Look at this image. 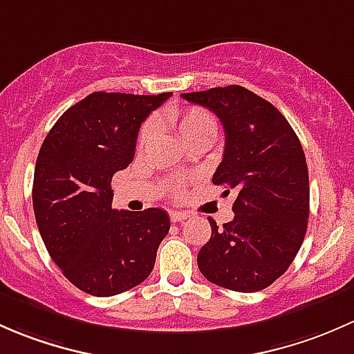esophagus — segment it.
<instances>
[{"instance_id":"esophagus-1","label":"esophagus","mask_w":354,"mask_h":354,"mask_svg":"<svg viewBox=\"0 0 354 354\" xmlns=\"http://www.w3.org/2000/svg\"><path fill=\"white\" fill-rule=\"evenodd\" d=\"M189 214L184 213V211H170V220L174 221V223H178V221H184L187 220Z\"/></svg>"}]
</instances>
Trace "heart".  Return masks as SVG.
<instances>
[{"mask_svg": "<svg viewBox=\"0 0 354 354\" xmlns=\"http://www.w3.org/2000/svg\"><path fill=\"white\" fill-rule=\"evenodd\" d=\"M165 121L170 124V126L176 127V131L180 134L182 140L187 143L192 138L199 136V134L204 133H213L214 134V121L206 111L203 109H189V111L178 112V111H169L165 114ZM153 131H155V126L153 122H148L147 126L141 129L140 133V150H143L148 145V141L151 140ZM174 194H178L182 191L180 184L172 185Z\"/></svg>", "mask_w": 354, "mask_h": 354, "instance_id": "b5f03b06", "label": "heart"}]
</instances>
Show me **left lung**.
<instances>
[{
    "label": "left lung",
    "instance_id": "left-lung-1",
    "mask_svg": "<svg viewBox=\"0 0 354 354\" xmlns=\"http://www.w3.org/2000/svg\"><path fill=\"white\" fill-rule=\"evenodd\" d=\"M216 114L225 129L223 160L213 184L236 192L232 221L198 254L207 281L242 293L264 290L285 274L308 223V169L300 140L272 104L240 85L182 93Z\"/></svg>",
    "mask_w": 354,
    "mask_h": 354
}]
</instances>
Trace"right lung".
<instances>
[{
    "instance_id": "right-lung-1",
    "label": "right lung",
    "mask_w": 354,
    "mask_h": 354,
    "mask_svg": "<svg viewBox=\"0 0 354 354\" xmlns=\"http://www.w3.org/2000/svg\"><path fill=\"white\" fill-rule=\"evenodd\" d=\"M172 93H90L44 140L35 163V221L46 249L76 288L112 297L150 276L169 214L112 209L111 180L134 158L141 122Z\"/></svg>"
}]
</instances>
